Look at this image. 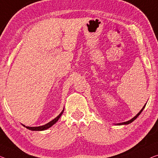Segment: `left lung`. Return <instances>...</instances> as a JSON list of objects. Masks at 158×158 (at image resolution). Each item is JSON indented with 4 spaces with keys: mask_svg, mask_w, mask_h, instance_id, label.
I'll return each instance as SVG.
<instances>
[{
    "mask_svg": "<svg viewBox=\"0 0 158 158\" xmlns=\"http://www.w3.org/2000/svg\"><path fill=\"white\" fill-rule=\"evenodd\" d=\"M145 105L144 106V107H143V109L140 110V111L139 113H138V114L137 115H136V116H135V117H133V118H132V119H131V120H130V121H126V122H123V123H118L117 125H127V124H129V123H132V122H133V121H135V120L136 118H137L138 117V116H139V115H140V114H141V112H142V111H143V109H144V108H145Z\"/></svg>",
    "mask_w": 158,
    "mask_h": 158,
    "instance_id": "left-lung-1",
    "label": "left lung"
}]
</instances>
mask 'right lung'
<instances>
[{
	"label": "right lung",
	"instance_id": "right-lung-1",
	"mask_svg": "<svg viewBox=\"0 0 158 158\" xmlns=\"http://www.w3.org/2000/svg\"><path fill=\"white\" fill-rule=\"evenodd\" d=\"M63 112H64V110H63L61 112V114L59 115L57 117H56L55 119L52 120V121H51L50 122H49L48 123H47L45 125H43V126H38V127H29V126H26V128L29 129V130H31V131H44V130H46V129L50 128L52 126H53V125L55 124L56 122L58 121L59 118H60L61 117V116H62V114H63ZM23 126H24V125H23Z\"/></svg>",
	"mask_w": 158,
	"mask_h": 158
}]
</instances>
